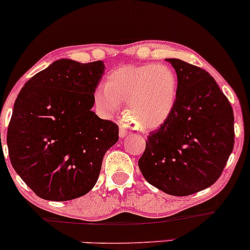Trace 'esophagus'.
I'll return each mask as SVG.
<instances>
[{
    "label": "esophagus",
    "instance_id": "1",
    "mask_svg": "<svg viewBox=\"0 0 250 250\" xmlns=\"http://www.w3.org/2000/svg\"><path fill=\"white\" fill-rule=\"evenodd\" d=\"M128 134H129V131H128L127 128L120 127V131H119L120 137H125V136H128Z\"/></svg>",
    "mask_w": 250,
    "mask_h": 250
}]
</instances>
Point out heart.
<instances>
[{"label": "heart", "instance_id": "b5f03b06", "mask_svg": "<svg viewBox=\"0 0 250 250\" xmlns=\"http://www.w3.org/2000/svg\"><path fill=\"white\" fill-rule=\"evenodd\" d=\"M177 99V77L163 63L125 65L107 76L105 85L94 91L93 101L103 117L115 115L125 102V113L147 130L160 128L173 113Z\"/></svg>", "mask_w": 250, "mask_h": 250}]
</instances>
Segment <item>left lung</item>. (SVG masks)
Returning <instances> with one entry per match:
<instances>
[{
  "label": "left lung",
  "instance_id": "8db88e82",
  "mask_svg": "<svg viewBox=\"0 0 250 250\" xmlns=\"http://www.w3.org/2000/svg\"><path fill=\"white\" fill-rule=\"evenodd\" d=\"M176 71L173 113L149 134L139 160L151 186L187 196L216 182L234 148V113L206 70L179 59H166Z\"/></svg>",
  "mask_w": 250,
  "mask_h": 250
}]
</instances>
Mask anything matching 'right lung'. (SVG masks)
I'll use <instances>...</instances> for the list:
<instances>
[{
    "mask_svg": "<svg viewBox=\"0 0 250 250\" xmlns=\"http://www.w3.org/2000/svg\"><path fill=\"white\" fill-rule=\"evenodd\" d=\"M105 65L61 59L21 89L8 127L10 162L41 199L83 196L99 179L102 160L119 141V127L91 110Z\"/></svg>",
    "mask_w": 250,
    "mask_h": 250,
    "instance_id": "obj_1",
    "label": "right lung"
}]
</instances>
